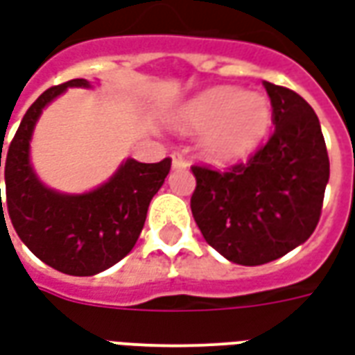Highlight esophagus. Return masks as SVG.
<instances>
[{
  "instance_id": "34e87169",
  "label": "esophagus",
  "mask_w": 355,
  "mask_h": 355,
  "mask_svg": "<svg viewBox=\"0 0 355 355\" xmlns=\"http://www.w3.org/2000/svg\"><path fill=\"white\" fill-rule=\"evenodd\" d=\"M171 159H173V167H175V169H184L186 165H188L184 157H182V154H178V152H173V154H171Z\"/></svg>"
}]
</instances>
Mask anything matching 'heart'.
<instances>
[{
	"label": "heart",
	"mask_w": 355,
	"mask_h": 355,
	"mask_svg": "<svg viewBox=\"0 0 355 355\" xmlns=\"http://www.w3.org/2000/svg\"><path fill=\"white\" fill-rule=\"evenodd\" d=\"M177 123L184 131H203L200 148L209 159L238 162L261 146L272 125V106L259 93L213 87L188 102Z\"/></svg>",
	"instance_id": "obj_1"
}]
</instances>
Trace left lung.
I'll list each match as a JSON object with an SVG mask.
<instances>
[{
  "instance_id": "left-lung-1",
  "label": "left lung",
  "mask_w": 355,
  "mask_h": 355,
  "mask_svg": "<svg viewBox=\"0 0 355 355\" xmlns=\"http://www.w3.org/2000/svg\"><path fill=\"white\" fill-rule=\"evenodd\" d=\"M275 129L249 162L228 171L192 165L193 220L209 245L243 266L266 264L304 243L320 223L329 155L308 102L264 81Z\"/></svg>"
}]
</instances>
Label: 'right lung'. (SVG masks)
<instances>
[{
    "label": "right lung",
    "instance_id": "add662e5",
    "mask_svg": "<svg viewBox=\"0 0 355 355\" xmlns=\"http://www.w3.org/2000/svg\"><path fill=\"white\" fill-rule=\"evenodd\" d=\"M68 87L91 83L70 80L47 89L28 108L12 137L5 157L7 211L22 243L40 261L62 274L94 275L131 253L148 205L169 175L171 159H127L106 184L80 196L45 188L30 165V139L42 110Z\"/></svg>",
    "mask_w": 355,
    "mask_h": 355
}]
</instances>
